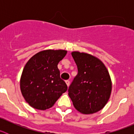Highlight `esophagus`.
<instances>
[{
    "mask_svg": "<svg viewBox=\"0 0 134 134\" xmlns=\"http://www.w3.org/2000/svg\"><path fill=\"white\" fill-rule=\"evenodd\" d=\"M66 85H67V86H69V85H70V80H66Z\"/></svg>",
    "mask_w": 134,
    "mask_h": 134,
    "instance_id": "34e87169",
    "label": "esophagus"
}]
</instances>
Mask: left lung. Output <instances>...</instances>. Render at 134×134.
Listing matches in <instances>:
<instances>
[{
	"mask_svg": "<svg viewBox=\"0 0 134 134\" xmlns=\"http://www.w3.org/2000/svg\"><path fill=\"white\" fill-rule=\"evenodd\" d=\"M78 74L68 88V95L80 113L92 114L102 109L111 95V81L104 64L86 53L73 52Z\"/></svg>",
	"mask_w": 134,
	"mask_h": 134,
	"instance_id": "obj_1",
	"label": "left lung"
}]
</instances>
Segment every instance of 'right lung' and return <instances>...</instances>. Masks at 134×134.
Here are the masks:
<instances>
[{"label":"right lung","mask_w":134,"mask_h":134,"mask_svg":"<svg viewBox=\"0 0 134 134\" xmlns=\"http://www.w3.org/2000/svg\"><path fill=\"white\" fill-rule=\"evenodd\" d=\"M65 50L48 49L40 52L27 62L20 81L21 93L31 107L46 110L52 107L68 86L60 78L59 62Z\"/></svg>","instance_id":"obj_1"}]
</instances>
